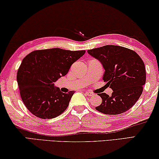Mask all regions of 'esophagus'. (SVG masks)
I'll return each instance as SVG.
<instances>
[{
  "label": "esophagus",
  "mask_w": 159,
  "mask_h": 159,
  "mask_svg": "<svg viewBox=\"0 0 159 159\" xmlns=\"http://www.w3.org/2000/svg\"><path fill=\"white\" fill-rule=\"evenodd\" d=\"M85 94H86L88 96H93V95H94V93H93L92 92H90V91H86L85 92Z\"/></svg>",
  "instance_id": "1"
}]
</instances>
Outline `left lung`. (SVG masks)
Wrapping results in <instances>:
<instances>
[{
	"label": "left lung",
	"mask_w": 159,
	"mask_h": 159,
	"mask_svg": "<svg viewBox=\"0 0 159 159\" xmlns=\"http://www.w3.org/2000/svg\"><path fill=\"white\" fill-rule=\"evenodd\" d=\"M88 53L101 62L105 73L103 80L112 89L109 96L99 93L102 101L95 107L105 115H119L129 110L142 95L146 83L144 63L133 50L106 45L88 50Z\"/></svg>",
	"instance_id": "obj_1"
}]
</instances>
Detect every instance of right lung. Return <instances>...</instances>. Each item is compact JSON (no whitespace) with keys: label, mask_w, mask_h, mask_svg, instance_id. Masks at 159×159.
Segmentation results:
<instances>
[{"label":"right lung","mask_w":159,"mask_h":159,"mask_svg":"<svg viewBox=\"0 0 159 159\" xmlns=\"http://www.w3.org/2000/svg\"><path fill=\"white\" fill-rule=\"evenodd\" d=\"M85 50L59 48L36 50L25 57L17 74L22 102L27 110L41 119H52L64 112L74 91L62 93L54 82L69 72Z\"/></svg>","instance_id":"right-lung-1"}]
</instances>
